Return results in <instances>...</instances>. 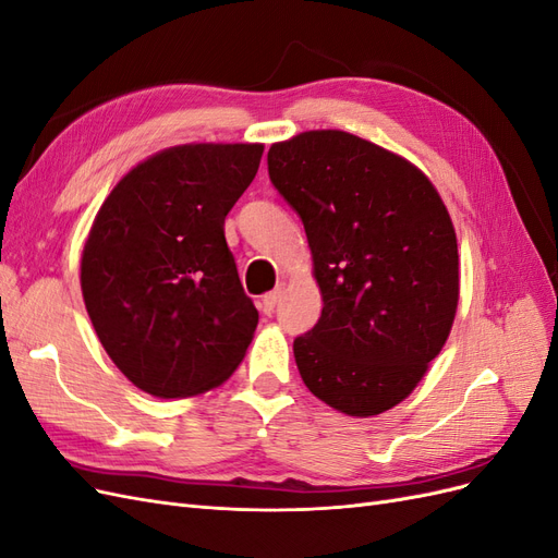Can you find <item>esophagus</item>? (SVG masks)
<instances>
[{"instance_id":"esophagus-1","label":"esophagus","mask_w":558,"mask_h":558,"mask_svg":"<svg viewBox=\"0 0 558 558\" xmlns=\"http://www.w3.org/2000/svg\"><path fill=\"white\" fill-rule=\"evenodd\" d=\"M279 298H281V289H275V291H269L267 295H263V314H272L275 312V307H277V302H279Z\"/></svg>"}]
</instances>
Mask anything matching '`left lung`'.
<instances>
[{
    "mask_svg": "<svg viewBox=\"0 0 558 558\" xmlns=\"http://www.w3.org/2000/svg\"><path fill=\"white\" fill-rule=\"evenodd\" d=\"M269 181L307 232L324 295L295 337L302 381L330 408H396L442 351L459 305V246L435 185L412 162L342 130L272 144Z\"/></svg>",
    "mask_w": 558,
    "mask_h": 558,
    "instance_id": "8db88e82",
    "label": "left lung"
}]
</instances>
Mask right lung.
<instances>
[{"label": "right lung", "instance_id": "obj_1", "mask_svg": "<svg viewBox=\"0 0 558 558\" xmlns=\"http://www.w3.org/2000/svg\"><path fill=\"white\" fill-rule=\"evenodd\" d=\"M260 144H185L140 162L97 211L81 291L116 367L142 391L189 398L244 359L258 310L223 223L258 172Z\"/></svg>", "mask_w": 558, "mask_h": 558}]
</instances>
